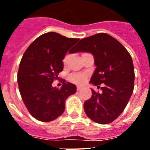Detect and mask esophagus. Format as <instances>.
Segmentation results:
<instances>
[{"label":"esophagus","mask_w":150,"mask_h":150,"mask_svg":"<svg viewBox=\"0 0 150 150\" xmlns=\"http://www.w3.org/2000/svg\"><path fill=\"white\" fill-rule=\"evenodd\" d=\"M83 86H76V90H77V91H80V90L83 89Z\"/></svg>","instance_id":"1"}]
</instances>
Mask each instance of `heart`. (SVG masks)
Masks as SVG:
<instances>
[{
  "label": "heart",
  "instance_id": "obj_1",
  "mask_svg": "<svg viewBox=\"0 0 150 150\" xmlns=\"http://www.w3.org/2000/svg\"><path fill=\"white\" fill-rule=\"evenodd\" d=\"M67 58L68 56L66 55L63 59V63L66 64L67 61ZM86 75L84 74H73L70 76V79L71 81H72L73 83H76V84H82L85 82L86 80Z\"/></svg>",
  "mask_w": 150,
  "mask_h": 150
}]
</instances>
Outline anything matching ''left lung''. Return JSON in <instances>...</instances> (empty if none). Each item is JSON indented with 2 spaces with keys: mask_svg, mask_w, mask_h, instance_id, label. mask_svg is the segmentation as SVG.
Returning <instances> with one entry per match:
<instances>
[{
  "mask_svg": "<svg viewBox=\"0 0 150 150\" xmlns=\"http://www.w3.org/2000/svg\"><path fill=\"white\" fill-rule=\"evenodd\" d=\"M91 52L96 69L90 83L99 88L101 93L91 89V98L85 101L86 114L99 124L114 121L123 112L132 96L134 86V69L128 50L105 33H99L80 40L74 52Z\"/></svg>",
  "mask_w": 150,
  "mask_h": 150,
  "instance_id": "obj_1",
  "label": "left lung"
}]
</instances>
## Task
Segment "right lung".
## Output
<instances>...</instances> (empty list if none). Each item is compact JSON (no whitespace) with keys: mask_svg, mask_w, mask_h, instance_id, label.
Masks as SVG:
<instances>
[{"mask_svg":"<svg viewBox=\"0 0 150 150\" xmlns=\"http://www.w3.org/2000/svg\"><path fill=\"white\" fill-rule=\"evenodd\" d=\"M79 40L48 32L38 37L25 52L17 80L24 104L36 120L46 122L57 119L64 111L66 99L76 93V86L65 80L60 89L52 83L63 71L66 53L68 50L74 52L71 47Z\"/></svg>","mask_w":150,"mask_h":150,"instance_id":"obj_1","label":"right lung"}]
</instances>
